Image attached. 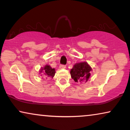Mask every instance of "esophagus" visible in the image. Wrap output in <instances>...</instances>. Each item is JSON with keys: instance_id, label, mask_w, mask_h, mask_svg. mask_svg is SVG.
Listing matches in <instances>:
<instances>
[{"instance_id": "34e87169", "label": "esophagus", "mask_w": 130, "mask_h": 130, "mask_svg": "<svg viewBox=\"0 0 130 130\" xmlns=\"http://www.w3.org/2000/svg\"><path fill=\"white\" fill-rule=\"evenodd\" d=\"M59 68L61 69H66V66L65 65H60L59 66Z\"/></svg>"}]
</instances>
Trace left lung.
<instances>
[{
    "label": "left lung",
    "instance_id": "1",
    "mask_svg": "<svg viewBox=\"0 0 130 130\" xmlns=\"http://www.w3.org/2000/svg\"><path fill=\"white\" fill-rule=\"evenodd\" d=\"M92 69L86 61L76 63L70 70L71 77L77 83L86 82L89 79Z\"/></svg>",
    "mask_w": 130,
    "mask_h": 130
}]
</instances>
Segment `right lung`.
<instances>
[{
  "label": "right lung",
  "mask_w": 130,
  "mask_h": 130,
  "mask_svg": "<svg viewBox=\"0 0 130 130\" xmlns=\"http://www.w3.org/2000/svg\"><path fill=\"white\" fill-rule=\"evenodd\" d=\"M41 73H43L46 77L53 79L56 73V70H55V69H53L50 65L47 64L44 67L41 68L40 70V74ZM42 75V74H41V76Z\"/></svg>",
  "instance_id": "1"
}]
</instances>
